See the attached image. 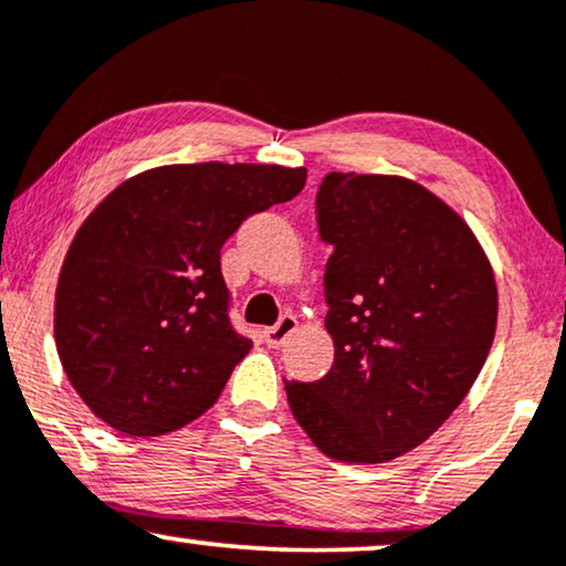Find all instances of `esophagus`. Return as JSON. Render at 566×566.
<instances>
[{"mask_svg": "<svg viewBox=\"0 0 566 566\" xmlns=\"http://www.w3.org/2000/svg\"><path fill=\"white\" fill-rule=\"evenodd\" d=\"M297 328V318L295 315H282V318H279L274 326H269V328H263V342H266V346H271V349H279V346H282L284 342H287L290 338V334L292 331Z\"/></svg>", "mask_w": 566, "mask_h": 566, "instance_id": "esophagus-1", "label": "esophagus"}]
</instances>
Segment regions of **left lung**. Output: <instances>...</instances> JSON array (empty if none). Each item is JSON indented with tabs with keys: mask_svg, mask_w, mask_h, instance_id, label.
Here are the masks:
<instances>
[{
	"mask_svg": "<svg viewBox=\"0 0 566 566\" xmlns=\"http://www.w3.org/2000/svg\"><path fill=\"white\" fill-rule=\"evenodd\" d=\"M334 365L284 380L321 453L382 463L409 453L458 409L496 328V284L479 240L406 178L328 172L315 193Z\"/></svg>",
	"mask_w": 566,
	"mask_h": 566,
	"instance_id": "1",
	"label": "left lung"
}]
</instances>
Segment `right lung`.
Masks as SVG:
<instances>
[{
	"mask_svg": "<svg viewBox=\"0 0 566 566\" xmlns=\"http://www.w3.org/2000/svg\"><path fill=\"white\" fill-rule=\"evenodd\" d=\"M305 178L279 165H165L97 205L64 259L54 315L66 378L97 419L157 437L220 398L253 346L230 321L220 251Z\"/></svg>",
	"mask_w": 566,
	"mask_h": 566,
	"instance_id": "obj_1",
	"label": "right lung"
}]
</instances>
